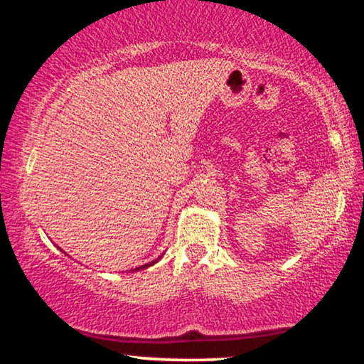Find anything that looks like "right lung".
<instances>
[{
	"label": "right lung",
	"instance_id": "add662e5",
	"mask_svg": "<svg viewBox=\"0 0 364 364\" xmlns=\"http://www.w3.org/2000/svg\"><path fill=\"white\" fill-rule=\"evenodd\" d=\"M159 262V258L157 260H152L151 263H147V264H141V267H138V268H134V271H139V269H144V268H147V267H151V264H154V263H157Z\"/></svg>",
	"mask_w": 364,
	"mask_h": 364
}]
</instances>
